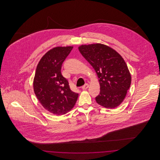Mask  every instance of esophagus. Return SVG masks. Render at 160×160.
Instances as JSON below:
<instances>
[{
	"mask_svg": "<svg viewBox=\"0 0 160 160\" xmlns=\"http://www.w3.org/2000/svg\"><path fill=\"white\" fill-rule=\"evenodd\" d=\"M88 87H89V84L88 83H86L84 86H82V89L83 90H86V89H87L88 88Z\"/></svg>",
	"mask_w": 160,
	"mask_h": 160,
	"instance_id": "obj_1",
	"label": "esophagus"
}]
</instances>
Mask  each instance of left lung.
Here are the masks:
<instances>
[{
	"label": "left lung",
	"mask_w": 160,
	"mask_h": 160,
	"mask_svg": "<svg viewBox=\"0 0 160 160\" xmlns=\"http://www.w3.org/2000/svg\"><path fill=\"white\" fill-rule=\"evenodd\" d=\"M78 50L99 78L100 92L95 98L97 102L108 108L119 106L125 98L131 82L130 72L122 56L102 44L82 45Z\"/></svg>",
	"instance_id": "obj_1"
}]
</instances>
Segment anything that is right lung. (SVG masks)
<instances>
[{
  "label": "right lung",
  "mask_w": 160,
  "mask_h": 160,
  "mask_svg": "<svg viewBox=\"0 0 160 160\" xmlns=\"http://www.w3.org/2000/svg\"><path fill=\"white\" fill-rule=\"evenodd\" d=\"M73 47H56L47 52L39 62L33 79V90L43 107L51 113L66 114L76 104L78 93L70 89L61 74L63 61Z\"/></svg>",
  "instance_id": "obj_1"
}]
</instances>
